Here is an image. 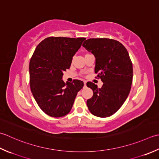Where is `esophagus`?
<instances>
[{
  "label": "esophagus",
  "mask_w": 159,
  "mask_h": 159,
  "mask_svg": "<svg viewBox=\"0 0 159 159\" xmlns=\"http://www.w3.org/2000/svg\"><path fill=\"white\" fill-rule=\"evenodd\" d=\"M84 86L86 87V82H84Z\"/></svg>",
  "instance_id": "1"
}]
</instances>
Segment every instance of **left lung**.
<instances>
[{"label": "left lung", "mask_w": 159, "mask_h": 159, "mask_svg": "<svg viewBox=\"0 0 159 159\" xmlns=\"http://www.w3.org/2000/svg\"><path fill=\"white\" fill-rule=\"evenodd\" d=\"M82 46L95 56V72L103 83L101 89L92 82L86 84L93 91L87 106L93 115L108 117L121 108L130 91L132 61L124 45L112 39L90 38Z\"/></svg>", "instance_id": "8db88e82"}]
</instances>
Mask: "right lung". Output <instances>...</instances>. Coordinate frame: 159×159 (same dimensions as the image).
<instances>
[{
    "instance_id": "1",
    "label": "right lung",
    "mask_w": 159,
    "mask_h": 159,
    "mask_svg": "<svg viewBox=\"0 0 159 159\" xmlns=\"http://www.w3.org/2000/svg\"><path fill=\"white\" fill-rule=\"evenodd\" d=\"M86 38L49 37L39 44L30 62L31 93L42 111L53 117L65 116L72 108L82 81L64 83V72Z\"/></svg>"
}]
</instances>
